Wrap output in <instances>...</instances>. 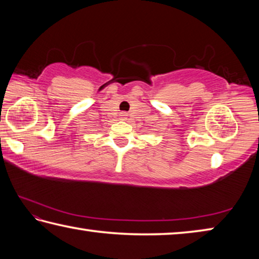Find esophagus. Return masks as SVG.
I'll list each match as a JSON object with an SVG mask.
<instances>
[{"mask_svg": "<svg viewBox=\"0 0 259 259\" xmlns=\"http://www.w3.org/2000/svg\"><path fill=\"white\" fill-rule=\"evenodd\" d=\"M120 116H121L122 120H125L126 119V113H121Z\"/></svg>", "mask_w": 259, "mask_h": 259, "instance_id": "esophagus-1", "label": "esophagus"}]
</instances>
